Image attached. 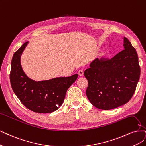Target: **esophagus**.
Here are the masks:
<instances>
[{"instance_id": "34e87169", "label": "esophagus", "mask_w": 146, "mask_h": 146, "mask_svg": "<svg viewBox=\"0 0 146 146\" xmlns=\"http://www.w3.org/2000/svg\"><path fill=\"white\" fill-rule=\"evenodd\" d=\"M78 75L79 76H82L83 75H84V72H83V70H79V71L78 72Z\"/></svg>"}]
</instances>
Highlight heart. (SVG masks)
Wrapping results in <instances>:
<instances>
[{
	"label": "heart",
	"mask_w": 146,
	"mask_h": 146,
	"mask_svg": "<svg viewBox=\"0 0 146 146\" xmlns=\"http://www.w3.org/2000/svg\"><path fill=\"white\" fill-rule=\"evenodd\" d=\"M104 55V52H101V53H100L99 54V58H102Z\"/></svg>",
	"instance_id": "obj_1"
}]
</instances>
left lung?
Wrapping results in <instances>:
<instances>
[{"mask_svg": "<svg viewBox=\"0 0 146 146\" xmlns=\"http://www.w3.org/2000/svg\"><path fill=\"white\" fill-rule=\"evenodd\" d=\"M124 49L109 60L97 58L84 72L86 94L98 109L110 110L126 104L135 91L140 76L137 51L126 37Z\"/></svg>", "mask_w": 146, "mask_h": 146, "instance_id": "8db88e82", "label": "left lung"}]
</instances>
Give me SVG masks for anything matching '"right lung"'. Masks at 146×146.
<instances>
[{
  "label": "right lung",
  "mask_w": 146,
  "mask_h": 146,
  "mask_svg": "<svg viewBox=\"0 0 146 146\" xmlns=\"http://www.w3.org/2000/svg\"><path fill=\"white\" fill-rule=\"evenodd\" d=\"M28 41L16 51L11 61L10 82L13 90L28 109L38 113H51L63 104L68 88L77 79L78 74L35 81L23 72L20 58Z\"/></svg>",
  "instance_id": "1"
}]
</instances>
